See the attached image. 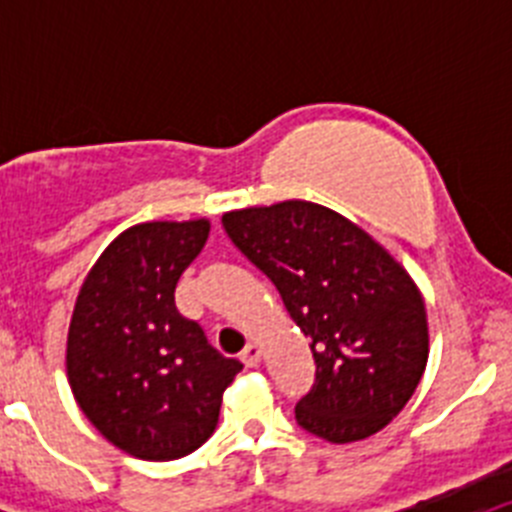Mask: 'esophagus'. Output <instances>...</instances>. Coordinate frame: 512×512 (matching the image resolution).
I'll return each instance as SVG.
<instances>
[{"label":"esophagus","instance_id":"34e87169","mask_svg":"<svg viewBox=\"0 0 512 512\" xmlns=\"http://www.w3.org/2000/svg\"><path fill=\"white\" fill-rule=\"evenodd\" d=\"M241 361L248 366V369H253V366H259V361H261V348L256 346V343H248V346L243 348Z\"/></svg>","mask_w":512,"mask_h":512}]
</instances>
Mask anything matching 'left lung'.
<instances>
[{"label":"left lung","instance_id":"obj_1","mask_svg":"<svg viewBox=\"0 0 512 512\" xmlns=\"http://www.w3.org/2000/svg\"><path fill=\"white\" fill-rule=\"evenodd\" d=\"M223 228L310 338L315 384L297 402L300 428L330 443L382 431L428 361L425 305L408 271L359 225L315 202L225 212Z\"/></svg>","mask_w":512,"mask_h":512}]
</instances>
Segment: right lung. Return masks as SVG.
<instances>
[{"instance_id": "1", "label": "right lung", "mask_w": 512, "mask_h": 512, "mask_svg": "<svg viewBox=\"0 0 512 512\" xmlns=\"http://www.w3.org/2000/svg\"><path fill=\"white\" fill-rule=\"evenodd\" d=\"M207 235L205 217L133 225L104 248L76 297L66 343L71 392L89 423L135 459L200 449L243 369L176 310V282Z\"/></svg>"}]
</instances>
